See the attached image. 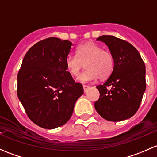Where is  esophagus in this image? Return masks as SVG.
<instances>
[{
  "label": "esophagus",
  "mask_w": 157,
  "mask_h": 157,
  "mask_svg": "<svg viewBox=\"0 0 157 157\" xmlns=\"http://www.w3.org/2000/svg\"><path fill=\"white\" fill-rule=\"evenodd\" d=\"M83 90H84V93H86V92L88 91L89 89H90V86H86V85H83Z\"/></svg>",
  "instance_id": "34e87169"
}]
</instances>
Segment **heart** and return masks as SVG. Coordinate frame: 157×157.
<instances>
[{"mask_svg": "<svg viewBox=\"0 0 157 157\" xmlns=\"http://www.w3.org/2000/svg\"><path fill=\"white\" fill-rule=\"evenodd\" d=\"M84 64L86 69L77 78L82 83L95 81L98 77L105 80L112 74L115 68V60L112 54L92 42L79 45L77 55L70 54L65 58L66 68L74 77L80 74Z\"/></svg>", "mask_w": 157, "mask_h": 157, "instance_id": "heart-1", "label": "heart"}]
</instances>
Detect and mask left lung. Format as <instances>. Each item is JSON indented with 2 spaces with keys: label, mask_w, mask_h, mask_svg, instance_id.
Here are the masks:
<instances>
[{
  "label": "left lung",
  "mask_w": 157,
  "mask_h": 157,
  "mask_svg": "<svg viewBox=\"0 0 157 157\" xmlns=\"http://www.w3.org/2000/svg\"><path fill=\"white\" fill-rule=\"evenodd\" d=\"M108 46L115 60V68L108 80L96 86L99 99L94 106L101 117L120 121L138 110L146 90V69L140 53L131 44L112 36L96 39Z\"/></svg>",
  "instance_id": "obj_1"
}]
</instances>
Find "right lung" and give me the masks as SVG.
<instances>
[{"label": "right lung", "mask_w": 157, "mask_h": 157, "mask_svg": "<svg viewBox=\"0 0 157 157\" xmlns=\"http://www.w3.org/2000/svg\"><path fill=\"white\" fill-rule=\"evenodd\" d=\"M72 43L51 37L29 49L17 75V96L33 122L54 129L68 121L83 95L65 66Z\"/></svg>", "instance_id": "obj_1"}]
</instances>
